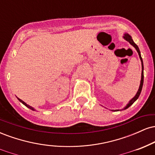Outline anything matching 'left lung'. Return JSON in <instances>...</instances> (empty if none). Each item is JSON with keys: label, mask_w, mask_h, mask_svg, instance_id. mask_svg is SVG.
<instances>
[{"label": "left lung", "mask_w": 155, "mask_h": 155, "mask_svg": "<svg viewBox=\"0 0 155 155\" xmlns=\"http://www.w3.org/2000/svg\"><path fill=\"white\" fill-rule=\"evenodd\" d=\"M124 38L125 39V40H127V41L129 42L130 44H131V45H133V47H134L135 48H136V49L137 50V51H138V55H139V58L140 60H141V64H142V73H141V80H140V87H139V89H138V92H137L136 95V96H135L129 102V104L127 105V106H126L125 108H124V109H126V108H129L130 106L132 105L133 103L136 101L137 99L138 98V97H139L140 94V92H141V90H142V87H143V60H142V58L141 56H140V50H139V48H138V46L136 45V44L134 43V41H133V40L132 39V38H131V36L129 34H124ZM114 111H117V110H114Z\"/></svg>", "instance_id": "8db88e82"}]
</instances>
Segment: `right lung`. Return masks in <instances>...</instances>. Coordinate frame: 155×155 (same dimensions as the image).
Wrapping results in <instances>:
<instances>
[{"label":"right lung","mask_w":155,"mask_h":155,"mask_svg":"<svg viewBox=\"0 0 155 155\" xmlns=\"http://www.w3.org/2000/svg\"><path fill=\"white\" fill-rule=\"evenodd\" d=\"M18 100H19V101H20V102H21V103H22V104H24V105H25V106H27V107H28V108H31V110H34V108H33V107H31V106H29V105H28V104H25V102H24V101H22V100H21V99H19V98H18Z\"/></svg>","instance_id":"right-lung-1"}]
</instances>
